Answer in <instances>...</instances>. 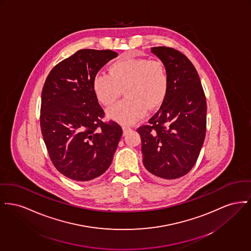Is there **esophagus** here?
I'll use <instances>...</instances> for the list:
<instances>
[{
	"mask_svg": "<svg viewBox=\"0 0 251 251\" xmlns=\"http://www.w3.org/2000/svg\"><path fill=\"white\" fill-rule=\"evenodd\" d=\"M122 130H123V134L125 135L126 133H128V132H130L131 130H132V128L131 127H129V126H122Z\"/></svg>",
	"mask_w": 251,
	"mask_h": 251,
	"instance_id": "1",
	"label": "esophagus"
}]
</instances>
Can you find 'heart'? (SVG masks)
<instances>
[{
	"label": "heart",
	"instance_id": "b5f03b06",
	"mask_svg": "<svg viewBox=\"0 0 251 251\" xmlns=\"http://www.w3.org/2000/svg\"><path fill=\"white\" fill-rule=\"evenodd\" d=\"M93 88L105 106L116 103L125 90L126 100L111 108L110 118L122 124H132L144 117L148 110L161 106L168 93L169 75L160 59L123 57L110 66V74L95 75Z\"/></svg>",
	"mask_w": 251,
	"mask_h": 251
}]
</instances>
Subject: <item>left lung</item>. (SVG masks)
<instances>
[{
	"mask_svg": "<svg viewBox=\"0 0 251 251\" xmlns=\"http://www.w3.org/2000/svg\"><path fill=\"white\" fill-rule=\"evenodd\" d=\"M169 75L168 93L157 113L137 129L143 164L152 176L172 180L187 175L198 159L206 130V100L191 60L172 47H152Z\"/></svg>",
	"mask_w": 251,
	"mask_h": 251,
	"instance_id": "8db88e82",
	"label": "left lung"
}]
</instances>
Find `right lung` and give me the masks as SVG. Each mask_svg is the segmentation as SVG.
I'll return each instance as SVG.
<instances>
[{"mask_svg": "<svg viewBox=\"0 0 251 251\" xmlns=\"http://www.w3.org/2000/svg\"><path fill=\"white\" fill-rule=\"evenodd\" d=\"M112 50L81 49L50 71L42 91L41 129L49 157L60 174L84 182L100 176L113 161L122 135L93 88L95 75L111 59Z\"/></svg>", "mask_w": 251, "mask_h": 251, "instance_id": "right-lung-1", "label": "right lung"}]
</instances>
